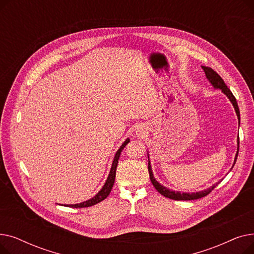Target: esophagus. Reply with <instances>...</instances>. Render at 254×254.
<instances>
[{
    "label": "esophagus",
    "instance_id": "1",
    "mask_svg": "<svg viewBox=\"0 0 254 254\" xmlns=\"http://www.w3.org/2000/svg\"><path fill=\"white\" fill-rule=\"evenodd\" d=\"M137 134H138L140 137H143V136L145 135V130H143V129H139Z\"/></svg>",
    "mask_w": 254,
    "mask_h": 254
}]
</instances>
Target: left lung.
Masks as SVG:
<instances>
[{
	"label": "left lung",
	"mask_w": 254,
	"mask_h": 254,
	"mask_svg": "<svg viewBox=\"0 0 254 254\" xmlns=\"http://www.w3.org/2000/svg\"><path fill=\"white\" fill-rule=\"evenodd\" d=\"M202 69L204 70L205 74H206V77L208 78L209 81L211 82V84L214 86L215 88H219L222 90V92L224 93V95L228 97L230 99V101L232 102L234 108L236 110V113H237V116H238V119H239V125H240V111H239V107H238V103H237V100L236 98L234 97V95L232 93V91L230 90V88L226 86V84L224 83V81L222 80V78L214 71L213 69H211L210 66H205V65H202ZM238 153H239V140H238V150H237V154H236V157H235V162H234V165L233 167L235 166L236 164V161H237V157H238ZM232 167V169H233ZM231 169V170H232ZM148 172H149V177H150V180H151V183L153 184V186L155 188V190L161 193L162 195L166 196V197H169V198H172V199H175V201H191V199H197V198H201V197H204L206 196L207 194H209L213 190H214L216 186L218 185L219 182H217L216 184H214L213 186H211L210 189L208 190H205L203 191H198V192H193V193H188V192H178V191H173V190H168L167 188H165V186L159 184L153 174H152V170H151V166H150V162L148 159Z\"/></svg>",
	"instance_id": "obj_1"
}]
</instances>
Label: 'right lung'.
<instances>
[{
    "label": "right lung",
    "mask_w": 254,
    "mask_h": 254,
    "mask_svg": "<svg viewBox=\"0 0 254 254\" xmlns=\"http://www.w3.org/2000/svg\"><path fill=\"white\" fill-rule=\"evenodd\" d=\"M128 142H129V139H127L124 142V144L120 146V148L117 150V152H116V154L114 156V159H113V163H112V167H111V170H110V173H109V176H108V178H107L106 183L104 184L102 190L95 196L91 197L90 199H88V201L83 202V203H80V204H75V205H68L69 207H72V208L90 207V206H93V205H96V204L104 201V199L109 195V193L111 192V190L113 188V185H114L115 175H116V168H117V164H118V159H119L120 153H122L123 149L126 147V145Z\"/></svg>",
    "instance_id": "add662e5"
}]
</instances>
